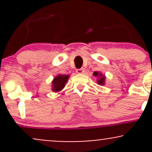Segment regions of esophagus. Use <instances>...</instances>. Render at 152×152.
I'll return each instance as SVG.
<instances>
[{
    "label": "esophagus",
    "mask_w": 152,
    "mask_h": 152,
    "mask_svg": "<svg viewBox=\"0 0 152 152\" xmlns=\"http://www.w3.org/2000/svg\"><path fill=\"white\" fill-rule=\"evenodd\" d=\"M84 69H77V70H76V72L78 73V74H83V73H84Z\"/></svg>",
    "instance_id": "34e87169"
}]
</instances>
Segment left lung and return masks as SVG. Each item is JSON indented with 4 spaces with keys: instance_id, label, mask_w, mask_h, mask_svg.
Here are the masks:
<instances>
[{
    "instance_id": "8db88e82",
    "label": "left lung",
    "mask_w": 152,
    "mask_h": 152,
    "mask_svg": "<svg viewBox=\"0 0 152 152\" xmlns=\"http://www.w3.org/2000/svg\"><path fill=\"white\" fill-rule=\"evenodd\" d=\"M93 75L95 77L97 78L96 83H98L100 86H104L105 84V80H106V76L105 75L102 74V73L98 72V71H94Z\"/></svg>"
}]
</instances>
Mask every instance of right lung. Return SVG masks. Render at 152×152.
<instances>
[{
    "label": "right lung",
    "mask_w": 152,
    "mask_h": 152,
    "mask_svg": "<svg viewBox=\"0 0 152 152\" xmlns=\"http://www.w3.org/2000/svg\"><path fill=\"white\" fill-rule=\"evenodd\" d=\"M69 76H70L69 75L62 74H58V76H55L51 82L52 91L56 93L61 91L65 87L66 82L68 81L69 78Z\"/></svg>",
    "instance_id": "right-lung-1"
}]
</instances>
